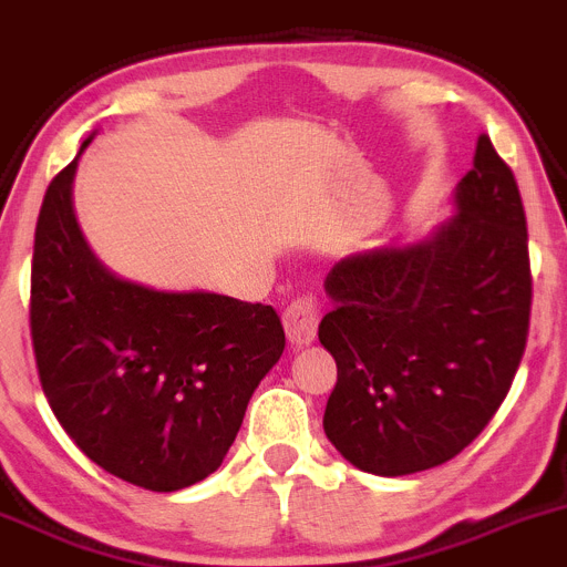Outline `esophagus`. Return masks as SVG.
<instances>
[{
    "label": "esophagus",
    "instance_id": "obj_1",
    "mask_svg": "<svg viewBox=\"0 0 567 567\" xmlns=\"http://www.w3.org/2000/svg\"><path fill=\"white\" fill-rule=\"evenodd\" d=\"M285 332L293 347H308L316 341V330H319V301L313 296H299L285 308L282 316Z\"/></svg>",
    "mask_w": 567,
    "mask_h": 567
}]
</instances>
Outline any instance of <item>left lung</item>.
Instances as JSON below:
<instances>
[{"instance_id":"obj_1","label":"left lung","mask_w":567,"mask_h":567,"mask_svg":"<svg viewBox=\"0 0 567 567\" xmlns=\"http://www.w3.org/2000/svg\"><path fill=\"white\" fill-rule=\"evenodd\" d=\"M324 290L336 451L389 478L458 456L509 394L532 313L526 212L489 136H478L447 224L420 243L349 254Z\"/></svg>"}]
</instances>
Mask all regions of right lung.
<instances>
[{"label":"right lung","mask_w":567,"mask_h":567,"mask_svg":"<svg viewBox=\"0 0 567 567\" xmlns=\"http://www.w3.org/2000/svg\"><path fill=\"white\" fill-rule=\"evenodd\" d=\"M75 171L78 158L52 178L35 224L30 336L41 389L105 473L184 489L229 453L254 389L282 355V321L271 305L114 277L78 226Z\"/></svg>","instance_id":"obj_1"}]
</instances>
